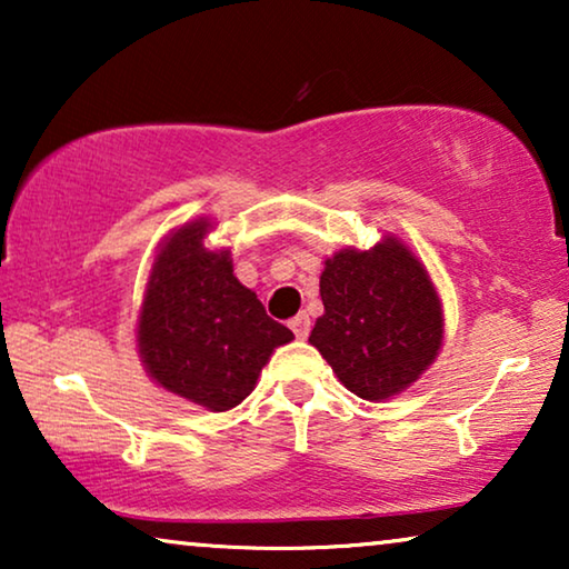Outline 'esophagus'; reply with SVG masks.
<instances>
[{
  "instance_id": "34e87169",
  "label": "esophagus",
  "mask_w": 569,
  "mask_h": 569,
  "mask_svg": "<svg viewBox=\"0 0 569 569\" xmlns=\"http://www.w3.org/2000/svg\"><path fill=\"white\" fill-rule=\"evenodd\" d=\"M290 329L295 331V337H298V339H306L308 333H310V318L306 313L295 316L292 321H290Z\"/></svg>"
}]
</instances>
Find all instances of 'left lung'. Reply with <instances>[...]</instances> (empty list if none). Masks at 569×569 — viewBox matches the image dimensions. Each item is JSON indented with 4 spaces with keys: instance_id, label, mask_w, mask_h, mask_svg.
<instances>
[{
    "instance_id": "1",
    "label": "left lung",
    "mask_w": 569,
    "mask_h": 569,
    "mask_svg": "<svg viewBox=\"0 0 569 569\" xmlns=\"http://www.w3.org/2000/svg\"><path fill=\"white\" fill-rule=\"evenodd\" d=\"M323 316L310 345L360 399L409 388L442 345V306L425 263L386 236L370 251L341 248L321 274Z\"/></svg>"
}]
</instances>
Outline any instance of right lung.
Wrapping results in <instances>:
<instances>
[{
	"instance_id": "1",
	"label": "right lung",
	"mask_w": 569,
	"mask_h": 569,
	"mask_svg": "<svg viewBox=\"0 0 569 569\" xmlns=\"http://www.w3.org/2000/svg\"><path fill=\"white\" fill-rule=\"evenodd\" d=\"M209 230L212 222L199 217L160 246L137 347L154 383L209 411H228L253 391L271 352L295 337L238 282L230 251H209Z\"/></svg>"
}]
</instances>
